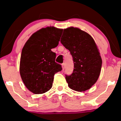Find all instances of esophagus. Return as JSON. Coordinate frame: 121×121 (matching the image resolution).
Returning a JSON list of instances; mask_svg holds the SVG:
<instances>
[{
    "label": "esophagus",
    "mask_w": 121,
    "mask_h": 121,
    "mask_svg": "<svg viewBox=\"0 0 121 121\" xmlns=\"http://www.w3.org/2000/svg\"><path fill=\"white\" fill-rule=\"evenodd\" d=\"M62 70H64L65 68V64H62Z\"/></svg>",
    "instance_id": "1"
}]
</instances>
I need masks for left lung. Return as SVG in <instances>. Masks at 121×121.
<instances>
[{"mask_svg":"<svg viewBox=\"0 0 121 121\" xmlns=\"http://www.w3.org/2000/svg\"><path fill=\"white\" fill-rule=\"evenodd\" d=\"M61 43L72 55L73 73L66 75L70 88L78 92L89 90L97 82L101 72L102 60L92 37L78 27L64 29Z\"/></svg>","mask_w":121,"mask_h":121,"instance_id":"8db88e82","label":"left lung"}]
</instances>
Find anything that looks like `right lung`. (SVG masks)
<instances>
[{"label": "right lung", "instance_id": "right-lung-1", "mask_svg": "<svg viewBox=\"0 0 121 121\" xmlns=\"http://www.w3.org/2000/svg\"><path fill=\"white\" fill-rule=\"evenodd\" d=\"M62 29L42 28L31 35L22 49L20 73L26 87L35 94L47 92L52 87L54 75L62 70L55 62L51 49L59 44Z\"/></svg>", "mask_w": 121, "mask_h": 121}]
</instances>
